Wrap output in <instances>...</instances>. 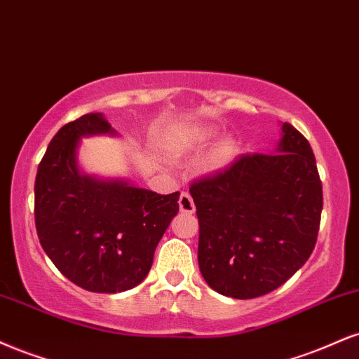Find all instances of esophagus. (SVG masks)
Returning <instances> with one entry per match:
<instances>
[{
    "instance_id": "34e87169",
    "label": "esophagus",
    "mask_w": 359,
    "mask_h": 359,
    "mask_svg": "<svg viewBox=\"0 0 359 359\" xmlns=\"http://www.w3.org/2000/svg\"><path fill=\"white\" fill-rule=\"evenodd\" d=\"M179 207H180V212H184V214H194V212H196V204H194L191 194H187V192L180 194Z\"/></svg>"
}]
</instances>
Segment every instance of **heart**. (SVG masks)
I'll list each match as a JSON object with an SVG mask.
<instances>
[{"label": "heart", "mask_w": 359, "mask_h": 359, "mask_svg": "<svg viewBox=\"0 0 359 359\" xmlns=\"http://www.w3.org/2000/svg\"><path fill=\"white\" fill-rule=\"evenodd\" d=\"M214 137H215L214 128H202V130L196 132L191 138H189V147L202 145ZM237 154H239V147H237L236 140H232V138H222V140L214 147L212 152L209 155V165L215 168V170L227 167L229 163L236 161Z\"/></svg>", "instance_id": "heart-1"}]
</instances>
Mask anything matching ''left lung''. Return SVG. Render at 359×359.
<instances>
[{
	"instance_id": "8db88e82",
	"label": "left lung",
	"mask_w": 359,
	"mask_h": 359,
	"mask_svg": "<svg viewBox=\"0 0 359 359\" xmlns=\"http://www.w3.org/2000/svg\"><path fill=\"white\" fill-rule=\"evenodd\" d=\"M198 267L214 291L252 299L278 289L313 252L323 187L309 142L280 123L274 152L243 155L191 185Z\"/></svg>"
}]
</instances>
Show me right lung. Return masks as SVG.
Wrapping results in <instances>:
<instances>
[{
  "label": "right lung",
  "mask_w": 359,
  "mask_h": 359,
  "mask_svg": "<svg viewBox=\"0 0 359 359\" xmlns=\"http://www.w3.org/2000/svg\"><path fill=\"white\" fill-rule=\"evenodd\" d=\"M118 137L103 114L67 123L50 142L34 180L38 239L56 269L92 292L115 294L147 278L154 252L179 212V192L137 187L125 177L81 168V138Z\"/></svg>",
  "instance_id": "right-lung-1"
}]
</instances>
